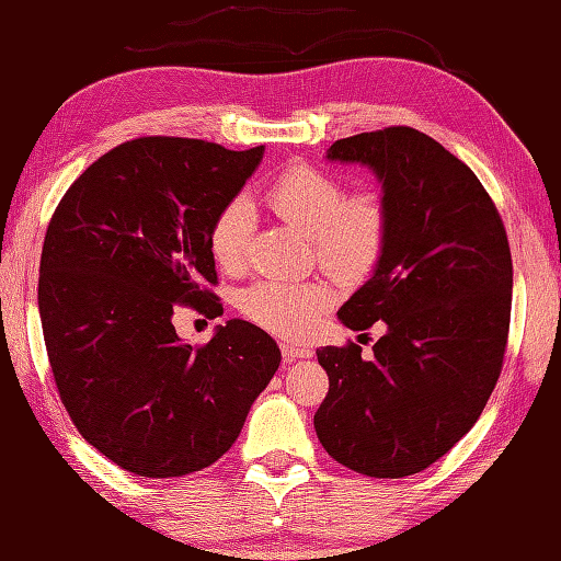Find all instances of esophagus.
<instances>
[{
  "label": "esophagus",
  "instance_id": "34e87169",
  "mask_svg": "<svg viewBox=\"0 0 561 561\" xmlns=\"http://www.w3.org/2000/svg\"><path fill=\"white\" fill-rule=\"evenodd\" d=\"M282 356H284V362H287V364H294V362H299V359H308V356H313V352L308 350V347H299V344L284 342L282 344Z\"/></svg>",
  "mask_w": 561,
  "mask_h": 561
}]
</instances>
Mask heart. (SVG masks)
Masks as SVG:
<instances>
[{
    "mask_svg": "<svg viewBox=\"0 0 561 561\" xmlns=\"http://www.w3.org/2000/svg\"><path fill=\"white\" fill-rule=\"evenodd\" d=\"M267 202L279 219L311 238L318 260L332 272H364L383 248L386 202L371 190L344 195L337 178L316 165H289L270 185ZM253 231V202L243 195L226 202L209 226V250L219 267L236 272L245 265ZM330 301L332 289L320 279H257L243 291L241 308L260 328L296 337L313 325Z\"/></svg>",
    "mask_w": 561,
    "mask_h": 561,
    "instance_id": "heart-1",
    "label": "heart"
}]
</instances>
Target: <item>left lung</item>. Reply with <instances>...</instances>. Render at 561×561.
I'll return each instance as SVG.
<instances>
[{
  "label": "left lung",
  "mask_w": 561,
  "mask_h": 561,
  "mask_svg": "<svg viewBox=\"0 0 561 561\" xmlns=\"http://www.w3.org/2000/svg\"><path fill=\"white\" fill-rule=\"evenodd\" d=\"M328 161L374 171L388 233L376 267L337 311L352 330L386 332L320 347L330 390L313 416L320 444L368 478H408L458 444L502 374L511 289L508 238L468 165L412 127L337 139Z\"/></svg>",
  "instance_id": "left-lung-1"
}]
</instances>
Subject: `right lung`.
<instances>
[{
	"label": "right lung",
	"mask_w": 561,
	"mask_h": 561,
	"mask_svg": "<svg viewBox=\"0 0 561 561\" xmlns=\"http://www.w3.org/2000/svg\"><path fill=\"white\" fill-rule=\"evenodd\" d=\"M202 139L145 137L91 163L47 226L38 311L79 434L139 478H181L233 446L279 368L265 330L231 318L205 347L175 304L217 318L209 226L262 161Z\"/></svg>",
	"instance_id": "right-lung-1"
}]
</instances>
